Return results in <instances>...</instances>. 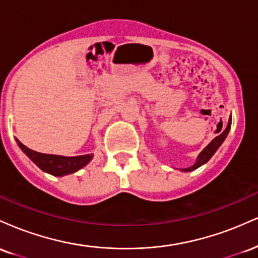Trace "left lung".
Masks as SVG:
<instances>
[{"mask_svg":"<svg viewBox=\"0 0 258 258\" xmlns=\"http://www.w3.org/2000/svg\"><path fill=\"white\" fill-rule=\"evenodd\" d=\"M230 125H232V116H230L229 120H228V125L226 127V130H224V131H222L221 135H218L217 137L210 142L209 146H207L205 149H204L203 152L199 154V156L197 158V161H195V164L193 165V166L186 167V168H180V171H183V172H190V171L197 170L198 167L203 166L204 164H206V162L212 158V155L217 152V149L221 147V144L223 143L224 139L227 138L228 133H229V130H230Z\"/></svg>","mask_w":258,"mask_h":258,"instance_id":"8db88e82","label":"left lung"}]
</instances>
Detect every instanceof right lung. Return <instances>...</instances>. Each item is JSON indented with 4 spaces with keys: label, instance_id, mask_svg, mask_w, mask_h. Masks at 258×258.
<instances>
[{
    "label": "right lung",
    "instance_id": "right-lung-1",
    "mask_svg": "<svg viewBox=\"0 0 258 258\" xmlns=\"http://www.w3.org/2000/svg\"><path fill=\"white\" fill-rule=\"evenodd\" d=\"M17 143L20 149L30 158L41 170L47 173H51L53 176H65L79 171L80 168L85 167L93 158V154L80 156H61L52 155V154H42L29 149L28 147L20 143L17 139Z\"/></svg>",
    "mask_w": 258,
    "mask_h": 258
}]
</instances>
